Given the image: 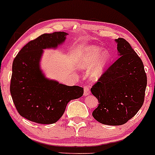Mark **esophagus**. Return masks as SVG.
Wrapping results in <instances>:
<instances>
[{
  "mask_svg": "<svg viewBox=\"0 0 155 155\" xmlns=\"http://www.w3.org/2000/svg\"><path fill=\"white\" fill-rule=\"evenodd\" d=\"M90 86L88 85H86V86H84V96H88V95L90 94Z\"/></svg>",
  "mask_w": 155,
  "mask_h": 155,
  "instance_id": "1",
  "label": "esophagus"
}]
</instances>
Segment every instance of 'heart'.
<instances>
[{"label":"heart","mask_w":155,"mask_h":155,"mask_svg":"<svg viewBox=\"0 0 155 155\" xmlns=\"http://www.w3.org/2000/svg\"><path fill=\"white\" fill-rule=\"evenodd\" d=\"M100 50V48L95 46L86 47L79 53L78 64L80 68L88 70L93 67L90 72L91 80H97L101 77L110 60V53L107 50H104L98 56Z\"/></svg>","instance_id":"b5f03b06"}]
</instances>
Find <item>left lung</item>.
Masks as SVG:
<instances>
[{
	"label": "left lung",
	"mask_w": 155,
	"mask_h": 155,
	"mask_svg": "<svg viewBox=\"0 0 155 155\" xmlns=\"http://www.w3.org/2000/svg\"><path fill=\"white\" fill-rule=\"evenodd\" d=\"M119 58L92 86L99 101L92 116L107 125L124 124L143 105L147 78L141 59L123 38L116 39Z\"/></svg>",
	"instance_id": "obj_1"
}]
</instances>
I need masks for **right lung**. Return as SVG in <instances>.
Returning a JSON list of instances; mask_svg holds the SVG:
<instances>
[{
  "instance_id": "obj_1",
  "label": "right lung",
  "mask_w": 155,
  "mask_h": 155,
  "mask_svg": "<svg viewBox=\"0 0 155 155\" xmlns=\"http://www.w3.org/2000/svg\"><path fill=\"white\" fill-rule=\"evenodd\" d=\"M67 35L65 32L42 34L26 44L14 59L10 92L17 112L29 121L55 123L69 101L83 96L82 87L48 79L39 67L43 49L56 48Z\"/></svg>"
}]
</instances>
